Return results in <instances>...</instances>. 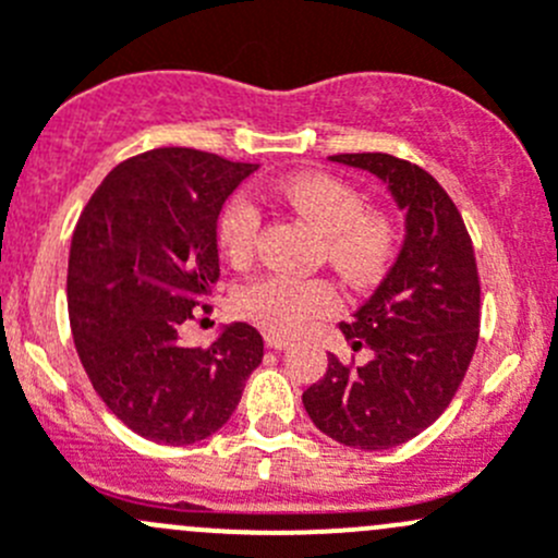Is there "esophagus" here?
I'll return each mask as SVG.
<instances>
[{
  "instance_id": "esophagus-1",
  "label": "esophagus",
  "mask_w": 558,
  "mask_h": 558,
  "mask_svg": "<svg viewBox=\"0 0 558 558\" xmlns=\"http://www.w3.org/2000/svg\"><path fill=\"white\" fill-rule=\"evenodd\" d=\"M264 342H267V348H272V351H286V348L291 345V340H286V337L280 335H264Z\"/></svg>"
}]
</instances>
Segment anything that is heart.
Wrapping results in <instances>:
<instances>
[{"instance_id":"heart-1","label":"heart","mask_w":558,"mask_h":558,"mask_svg":"<svg viewBox=\"0 0 558 558\" xmlns=\"http://www.w3.org/2000/svg\"><path fill=\"white\" fill-rule=\"evenodd\" d=\"M267 196L289 207L320 234V258L348 283L369 286L397 262L402 223L393 213L364 207V194L348 180L305 172L269 185ZM262 216L247 196H232L218 221V243L229 262L247 264L256 256ZM240 313L272 335H300L318 318L337 313L340 294L324 278L264 275L238 296Z\"/></svg>"}]
</instances>
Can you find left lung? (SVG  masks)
I'll list each match as a JSON object with an SVG mask.
<instances>
[{"label":"left lung","instance_id":"1","mask_svg":"<svg viewBox=\"0 0 558 558\" xmlns=\"http://www.w3.org/2000/svg\"><path fill=\"white\" fill-rule=\"evenodd\" d=\"M329 159L388 183L408 234L378 291L340 324L369 359L342 364L331 353L302 404L331 440L386 451L435 424L459 391L481 335V278L464 218L429 172L388 154Z\"/></svg>","mask_w":558,"mask_h":558}]
</instances>
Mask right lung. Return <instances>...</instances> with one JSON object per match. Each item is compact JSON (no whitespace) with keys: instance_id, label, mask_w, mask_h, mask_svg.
Returning <instances> with one entry per match:
<instances>
[{"instance_id":"add662e5","label":"right lung","mask_w":558,"mask_h":558,"mask_svg":"<svg viewBox=\"0 0 558 558\" xmlns=\"http://www.w3.org/2000/svg\"><path fill=\"white\" fill-rule=\"evenodd\" d=\"M253 170L194 148L145 150L107 174L77 218L66 269L75 351L99 399L145 440L210 437L262 364L264 340L247 324L207 348L180 340L221 275L223 202Z\"/></svg>"}]
</instances>
